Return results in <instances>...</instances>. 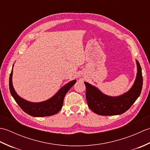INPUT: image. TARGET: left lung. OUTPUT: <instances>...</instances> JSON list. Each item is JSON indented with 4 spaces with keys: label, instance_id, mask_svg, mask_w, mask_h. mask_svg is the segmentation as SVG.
I'll return each mask as SVG.
<instances>
[{
    "label": "left lung",
    "instance_id": "obj_1",
    "mask_svg": "<svg viewBox=\"0 0 150 150\" xmlns=\"http://www.w3.org/2000/svg\"><path fill=\"white\" fill-rule=\"evenodd\" d=\"M137 74L132 88L127 93L119 97H109L104 95L97 88L84 82L86 97L89 108L100 115H120L129 110L141 93L142 88V69L137 60Z\"/></svg>",
    "mask_w": 150,
    "mask_h": 150
}]
</instances>
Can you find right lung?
<instances>
[{
    "label": "right lung",
    "instance_id": "right-lung-1",
    "mask_svg": "<svg viewBox=\"0 0 150 150\" xmlns=\"http://www.w3.org/2000/svg\"><path fill=\"white\" fill-rule=\"evenodd\" d=\"M12 74L13 69L9 75V90L12 97L24 112L33 117L52 116L58 113L62 107L64 98L67 92L76 82V80L68 82L64 86L60 88V90L50 99L42 103H35L23 99L17 94L12 84Z\"/></svg>",
    "mask_w": 150,
    "mask_h": 150
}]
</instances>
